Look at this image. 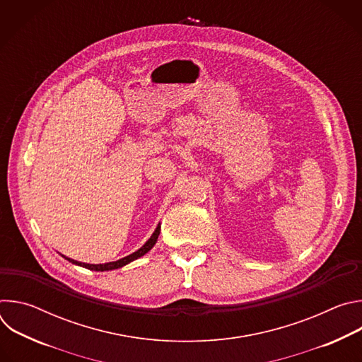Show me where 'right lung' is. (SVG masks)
Masks as SVG:
<instances>
[{
    "label": "right lung",
    "instance_id": "1",
    "mask_svg": "<svg viewBox=\"0 0 362 362\" xmlns=\"http://www.w3.org/2000/svg\"><path fill=\"white\" fill-rule=\"evenodd\" d=\"M159 235H160V225L156 228V230H154V233L150 236V239L139 249V250H136V252H133L132 255H129V256H126V257H122V259H119V261H116V262H109V264H100V265H91V264H81V262H77V261H74V259H70V257H66V259L69 261V262H71V264H74V265H78V267H83V268H87V269H91V271H112V269H117V268H122V267H124V265H127V264H130V262H133L134 259H137V257H140V256H143L144 253H147L153 246H154V243L158 242V238H159Z\"/></svg>",
    "mask_w": 362,
    "mask_h": 362
}]
</instances>
